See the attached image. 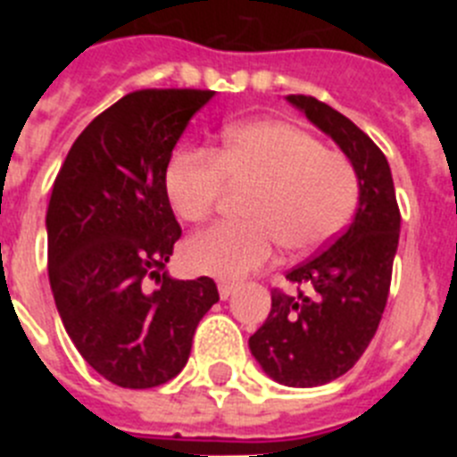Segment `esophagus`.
<instances>
[{"instance_id":"obj_1","label":"esophagus","mask_w":457,"mask_h":457,"mask_svg":"<svg viewBox=\"0 0 457 457\" xmlns=\"http://www.w3.org/2000/svg\"><path fill=\"white\" fill-rule=\"evenodd\" d=\"M233 293H236V284H231V281H220V297H221V300H228Z\"/></svg>"}]
</instances>
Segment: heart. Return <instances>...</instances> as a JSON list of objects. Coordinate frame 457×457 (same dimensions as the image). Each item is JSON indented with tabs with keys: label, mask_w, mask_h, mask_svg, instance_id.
I'll return each mask as SVG.
<instances>
[{
	"label": "heart",
	"mask_w": 457,
	"mask_h": 457,
	"mask_svg": "<svg viewBox=\"0 0 457 457\" xmlns=\"http://www.w3.org/2000/svg\"><path fill=\"white\" fill-rule=\"evenodd\" d=\"M224 179L252 185L245 224H220L185 245L194 272L242 278L263 268L277 245L290 256L322 247L341 231L357 204V176L341 153L286 120H249L226 132L220 155H176L164 171V192L185 221H205Z\"/></svg>",
	"instance_id": "1"
}]
</instances>
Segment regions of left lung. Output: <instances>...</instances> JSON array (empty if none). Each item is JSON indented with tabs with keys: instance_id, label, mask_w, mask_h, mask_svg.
<instances>
[{
	"instance_id": "obj_1",
	"label": "left lung",
	"mask_w": 457,
	"mask_h": 457,
	"mask_svg": "<svg viewBox=\"0 0 457 457\" xmlns=\"http://www.w3.org/2000/svg\"><path fill=\"white\" fill-rule=\"evenodd\" d=\"M345 153L359 183L354 220L316 258L286 274L297 293L272 290V309L249 338L261 369L286 386H320L348 373L385 313L401 212L385 153L366 132L311 96H286ZM309 289L302 294L301 288Z\"/></svg>"
}]
</instances>
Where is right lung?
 I'll list each match as a JSON object with an SVG mask.
<instances>
[{"mask_svg":"<svg viewBox=\"0 0 457 457\" xmlns=\"http://www.w3.org/2000/svg\"><path fill=\"white\" fill-rule=\"evenodd\" d=\"M215 91L128 93L84 128L47 205V272L68 337L123 389H151L187 364L210 277L164 272L180 226L164 192L173 146Z\"/></svg>","mask_w":457,"mask_h":457,"instance_id":"obj_1","label":"right lung"}]
</instances>
